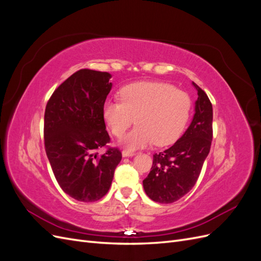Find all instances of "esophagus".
<instances>
[{
  "label": "esophagus",
  "mask_w": 261,
  "mask_h": 261,
  "mask_svg": "<svg viewBox=\"0 0 261 261\" xmlns=\"http://www.w3.org/2000/svg\"><path fill=\"white\" fill-rule=\"evenodd\" d=\"M135 154H136L135 152L129 151V150H123V152H122L123 156H133V155H135Z\"/></svg>",
  "instance_id": "esophagus-1"
}]
</instances>
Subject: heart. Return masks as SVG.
<instances>
[{"mask_svg": "<svg viewBox=\"0 0 261 261\" xmlns=\"http://www.w3.org/2000/svg\"><path fill=\"white\" fill-rule=\"evenodd\" d=\"M120 100H107L102 109L112 134L121 138L135 122L137 126L122 140L130 150L154 143L170 145L184 130L191 113L188 93L161 82H139L125 86Z\"/></svg>", "mask_w": 261, "mask_h": 261, "instance_id": "obj_1", "label": "heart"}]
</instances>
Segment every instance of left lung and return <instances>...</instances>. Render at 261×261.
Returning <instances> with one entry per match:
<instances>
[{
	"instance_id": "8db88e82",
	"label": "left lung",
	"mask_w": 261,
	"mask_h": 261,
	"mask_svg": "<svg viewBox=\"0 0 261 261\" xmlns=\"http://www.w3.org/2000/svg\"><path fill=\"white\" fill-rule=\"evenodd\" d=\"M198 99L188 128L176 143L153 154L151 171L143 180L150 199L171 203L185 196L195 186L212 141V105L200 87L193 82Z\"/></svg>"
}]
</instances>
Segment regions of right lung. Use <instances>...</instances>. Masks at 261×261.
<instances>
[{
	"mask_svg": "<svg viewBox=\"0 0 261 261\" xmlns=\"http://www.w3.org/2000/svg\"><path fill=\"white\" fill-rule=\"evenodd\" d=\"M111 74L81 69L52 93L44 112V147L54 176L72 198L92 202L110 189L122 160L110 143L102 109L112 88Z\"/></svg>",
	"mask_w": 261,
	"mask_h": 261,
	"instance_id": "1",
	"label": "right lung"
}]
</instances>
